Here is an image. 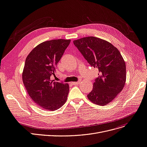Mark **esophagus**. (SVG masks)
Segmentation results:
<instances>
[{"mask_svg": "<svg viewBox=\"0 0 147 147\" xmlns=\"http://www.w3.org/2000/svg\"><path fill=\"white\" fill-rule=\"evenodd\" d=\"M80 83V80L78 81V82H73V84L74 85H78Z\"/></svg>", "mask_w": 147, "mask_h": 147, "instance_id": "esophagus-1", "label": "esophagus"}]
</instances>
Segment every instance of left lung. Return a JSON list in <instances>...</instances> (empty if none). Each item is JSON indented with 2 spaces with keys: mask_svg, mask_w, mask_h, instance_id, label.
<instances>
[{
  "mask_svg": "<svg viewBox=\"0 0 147 147\" xmlns=\"http://www.w3.org/2000/svg\"><path fill=\"white\" fill-rule=\"evenodd\" d=\"M84 58L91 67L98 69L93 89L87 96L94 104L105 106L123 90L126 80V67L119 50L107 41L94 36L74 40Z\"/></svg>",
  "mask_w": 147,
  "mask_h": 147,
  "instance_id": "8db88e82",
  "label": "left lung"
}]
</instances>
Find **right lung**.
<instances>
[{"instance_id":"right-lung-1","label":"right lung","mask_w":147,"mask_h":147,"mask_svg":"<svg viewBox=\"0 0 147 147\" xmlns=\"http://www.w3.org/2000/svg\"><path fill=\"white\" fill-rule=\"evenodd\" d=\"M70 40H53L35 47L27 56L22 74L23 82L30 98L42 109L53 111L67 101L69 85L55 82L56 66Z\"/></svg>"}]
</instances>
